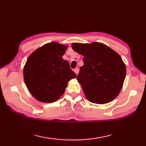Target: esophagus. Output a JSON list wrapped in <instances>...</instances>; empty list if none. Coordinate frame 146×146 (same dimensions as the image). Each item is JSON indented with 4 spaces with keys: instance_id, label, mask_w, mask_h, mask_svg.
Here are the masks:
<instances>
[{
    "instance_id": "esophagus-1",
    "label": "esophagus",
    "mask_w": 146,
    "mask_h": 146,
    "mask_svg": "<svg viewBox=\"0 0 146 146\" xmlns=\"http://www.w3.org/2000/svg\"><path fill=\"white\" fill-rule=\"evenodd\" d=\"M74 71H75V73H76V75H77L78 73V71H79V69L78 68H76L75 70H74Z\"/></svg>"
}]
</instances>
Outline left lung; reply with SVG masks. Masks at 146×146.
I'll list each match as a JSON object with an SVG mask.
<instances>
[{
    "label": "left lung",
    "instance_id": "left-lung-1",
    "mask_svg": "<svg viewBox=\"0 0 146 146\" xmlns=\"http://www.w3.org/2000/svg\"><path fill=\"white\" fill-rule=\"evenodd\" d=\"M71 48L84 56V66L76 76L86 97L104 104L117 97L124 82L126 68L117 53L105 44L73 43Z\"/></svg>",
    "mask_w": 146,
    "mask_h": 146
}]
</instances>
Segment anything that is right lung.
<instances>
[{
  "mask_svg": "<svg viewBox=\"0 0 146 146\" xmlns=\"http://www.w3.org/2000/svg\"><path fill=\"white\" fill-rule=\"evenodd\" d=\"M67 47L57 42L45 44L31 53L24 68V78L31 95L40 102H53L76 77L70 64L62 58Z\"/></svg>",
  "mask_w": 146,
  "mask_h": 146,
  "instance_id": "right-lung-1",
  "label": "right lung"
}]
</instances>
